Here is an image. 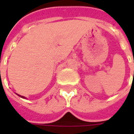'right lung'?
Instances as JSON below:
<instances>
[{
  "mask_svg": "<svg viewBox=\"0 0 134 134\" xmlns=\"http://www.w3.org/2000/svg\"><path fill=\"white\" fill-rule=\"evenodd\" d=\"M18 95V94H17ZM18 96H19V97H21V98H26L25 97H24V96H20V95H18Z\"/></svg>",
  "mask_w": 134,
  "mask_h": 134,
  "instance_id": "obj_1",
  "label": "right lung"
}]
</instances>
